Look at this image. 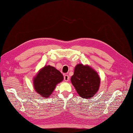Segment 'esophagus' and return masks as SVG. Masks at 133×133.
<instances>
[{
    "instance_id": "1",
    "label": "esophagus",
    "mask_w": 133,
    "mask_h": 133,
    "mask_svg": "<svg viewBox=\"0 0 133 133\" xmlns=\"http://www.w3.org/2000/svg\"><path fill=\"white\" fill-rule=\"evenodd\" d=\"M64 81L66 82H68L69 81V76L68 75H65L64 76Z\"/></svg>"
}]
</instances>
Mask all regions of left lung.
Instances as JSON below:
<instances>
[{"label":"left lung","mask_w":133,"mask_h":133,"mask_svg":"<svg viewBox=\"0 0 133 133\" xmlns=\"http://www.w3.org/2000/svg\"><path fill=\"white\" fill-rule=\"evenodd\" d=\"M71 82L80 96L86 99L93 97L97 92L100 78L91 67L79 63L75 67Z\"/></svg>","instance_id":"obj_1"}]
</instances>
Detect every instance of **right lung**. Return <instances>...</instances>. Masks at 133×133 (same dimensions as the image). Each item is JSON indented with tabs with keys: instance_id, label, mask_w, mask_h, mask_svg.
<instances>
[{
	"instance_id": "obj_1",
	"label": "right lung",
	"mask_w": 133,
	"mask_h": 133,
	"mask_svg": "<svg viewBox=\"0 0 133 133\" xmlns=\"http://www.w3.org/2000/svg\"><path fill=\"white\" fill-rule=\"evenodd\" d=\"M63 80V76L59 71L50 65L45 66L33 78L34 89L41 97L48 98Z\"/></svg>"
}]
</instances>
